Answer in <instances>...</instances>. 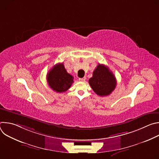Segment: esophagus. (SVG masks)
<instances>
[{"instance_id": "34e87169", "label": "esophagus", "mask_w": 159, "mask_h": 159, "mask_svg": "<svg viewBox=\"0 0 159 159\" xmlns=\"http://www.w3.org/2000/svg\"><path fill=\"white\" fill-rule=\"evenodd\" d=\"M85 77H84V78H80L79 79V81H80V82H84L85 80Z\"/></svg>"}]
</instances>
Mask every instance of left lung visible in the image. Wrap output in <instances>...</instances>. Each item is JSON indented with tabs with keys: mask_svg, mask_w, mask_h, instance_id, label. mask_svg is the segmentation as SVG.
Returning <instances> with one entry per match:
<instances>
[{
	"mask_svg": "<svg viewBox=\"0 0 159 159\" xmlns=\"http://www.w3.org/2000/svg\"><path fill=\"white\" fill-rule=\"evenodd\" d=\"M89 83L93 90L99 96L109 95L116 86V80L113 74L104 65L99 64L93 72Z\"/></svg>",
	"mask_w": 159,
	"mask_h": 159,
	"instance_id": "1",
	"label": "left lung"
}]
</instances>
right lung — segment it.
I'll return each mask as SVG.
<instances>
[{"label": "right lung", "instance_id": "right-lung-1", "mask_svg": "<svg viewBox=\"0 0 159 159\" xmlns=\"http://www.w3.org/2000/svg\"><path fill=\"white\" fill-rule=\"evenodd\" d=\"M47 77L50 87L59 93L66 91L74 82V77L66 72L63 63L54 65Z\"/></svg>", "mask_w": 159, "mask_h": 159}]
</instances>
